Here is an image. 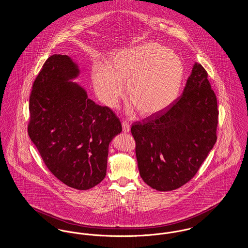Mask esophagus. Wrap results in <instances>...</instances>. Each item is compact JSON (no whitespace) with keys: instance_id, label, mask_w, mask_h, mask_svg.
<instances>
[{"instance_id":"34e87169","label":"esophagus","mask_w":248,"mask_h":248,"mask_svg":"<svg viewBox=\"0 0 248 248\" xmlns=\"http://www.w3.org/2000/svg\"><path fill=\"white\" fill-rule=\"evenodd\" d=\"M122 126H123V132H124V133H128V132H129L130 124L127 122H123Z\"/></svg>"}]
</instances>
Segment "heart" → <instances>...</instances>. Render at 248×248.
Segmentation results:
<instances>
[{
  "instance_id": "b5f03b06",
  "label": "heart",
  "mask_w": 248,
  "mask_h": 248,
  "mask_svg": "<svg viewBox=\"0 0 248 248\" xmlns=\"http://www.w3.org/2000/svg\"><path fill=\"white\" fill-rule=\"evenodd\" d=\"M98 99L110 108L118 106L127 86L128 111L142 116L160 113L177 99L184 79V66L167 47L149 42L116 53L108 69L95 66L91 74Z\"/></svg>"
}]
</instances>
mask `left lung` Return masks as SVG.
<instances>
[{"mask_svg":"<svg viewBox=\"0 0 248 248\" xmlns=\"http://www.w3.org/2000/svg\"><path fill=\"white\" fill-rule=\"evenodd\" d=\"M207 76L195 63L172 106L131 127L140 177L153 189L169 191L189 182L217 141V102Z\"/></svg>","mask_w":248,"mask_h":248,"instance_id":"8db88e82","label":"left lung"}]
</instances>
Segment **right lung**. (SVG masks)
Instances as JSON below:
<instances>
[{
	"mask_svg": "<svg viewBox=\"0 0 248 248\" xmlns=\"http://www.w3.org/2000/svg\"><path fill=\"white\" fill-rule=\"evenodd\" d=\"M78 65L53 55L36 77L30 96L29 136L50 172L73 189H91L106 176L108 145L122 132L115 113L71 82Z\"/></svg>",
	"mask_w": 248,
	"mask_h": 248,
	"instance_id": "right-lung-1",
	"label": "right lung"
}]
</instances>
